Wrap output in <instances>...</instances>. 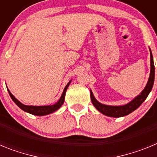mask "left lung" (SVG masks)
<instances>
[{"label":"left lung","mask_w":157,"mask_h":157,"mask_svg":"<svg viewBox=\"0 0 157 157\" xmlns=\"http://www.w3.org/2000/svg\"><path fill=\"white\" fill-rule=\"evenodd\" d=\"M149 51H150V74H149L148 82H147L143 90L141 92V94H138L132 101H130L129 103L126 104V105H120V106H113V105H107L100 103L99 101H97L92 90H90L91 101H92L93 105H94V106L95 107L97 110L99 111L101 113H102L105 116H109V117L118 118L127 116L132 112H134V110H136L141 104L143 103L145 100L147 98V97H148V95L149 94V93L152 90L155 78L154 63H153V57H152V52H151L150 48H149Z\"/></svg>","instance_id":"left-lung-1"}]
</instances>
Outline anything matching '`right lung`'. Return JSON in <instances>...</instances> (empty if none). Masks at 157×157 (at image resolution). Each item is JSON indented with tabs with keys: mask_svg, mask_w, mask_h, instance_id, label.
<instances>
[{
	"mask_svg": "<svg viewBox=\"0 0 157 157\" xmlns=\"http://www.w3.org/2000/svg\"><path fill=\"white\" fill-rule=\"evenodd\" d=\"M71 80L66 85V86L64 87L63 91V94H62L61 97L59 99V101L55 103L54 105H43V106H33V105H25L23 104H22L19 101H18L13 95H12V93L9 91V90L8 89V94L10 95L11 98H12V101L16 103V105H17L19 108L22 109L23 111L26 112H28L30 114L34 115V116H46V115L51 114L52 112H56L58 109L60 108V107L63 105V102H64V98H65V94H66V91L68 88L69 85H70Z\"/></svg>",
	"mask_w": 157,
	"mask_h": 157,
	"instance_id": "obj_1",
	"label": "right lung"
}]
</instances>
